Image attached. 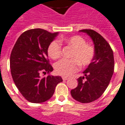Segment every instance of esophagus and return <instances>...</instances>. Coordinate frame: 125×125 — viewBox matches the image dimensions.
<instances>
[{
	"mask_svg": "<svg viewBox=\"0 0 125 125\" xmlns=\"http://www.w3.org/2000/svg\"><path fill=\"white\" fill-rule=\"evenodd\" d=\"M62 79L63 80V81H67V80L69 79V78H68V77H62Z\"/></svg>",
	"mask_w": 125,
	"mask_h": 125,
	"instance_id": "34e87169",
	"label": "esophagus"
}]
</instances>
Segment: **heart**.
I'll list each match as a JSON object with an SVG mask.
<instances>
[{"instance_id": "heart-1", "label": "heart", "mask_w": 125, "mask_h": 125, "mask_svg": "<svg viewBox=\"0 0 125 125\" xmlns=\"http://www.w3.org/2000/svg\"><path fill=\"white\" fill-rule=\"evenodd\" d=\"M73 48L70 60L63 59L54 65L55 71L58 75L69 77L79 70V65L81 67L88 65L94 58L95 50L90 44H86L85 39L79 35L60 39ZM48 54L51 58L56 60L62 54V44L58 41H53L48 47Z\"/></svg>"}]
</instances>
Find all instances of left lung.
I'll use <instances>...</instances> for the list:
<instances>
[{
    "mask_svg": "<svg viewBox=\"0 0 125 125\" xmlns=\"http://www.w3.org/2000/svg\"><path fill=\"white\" fill-rule=\"evenodd\" d=\"M80 31L91 37L95 54L92 62L83 71L84 77L78 79V86L71 90V94L79 102L90 103L98 99L109 85L114 71L113 52L109 43L98 33L92 29Z\"/></svg>",
    "mask_w": 125,
    "mask_h": 125,
    "instance_id": "left-lung-1",
    "label": "left lung"
}]
</instances>
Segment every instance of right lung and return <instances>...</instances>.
I'll use <instances>...</instances> for the list:
<instances>
[{"label": "right lung", "instance_id": "obj_1", "mask_svg": "<svg viewBox=\"0 0 125 125\" xmlns=\"http://www.w3.org/2000/svg\"><path fill=\"white\" fill-rule=\"evenodd\" d=\"M58 34L42 29H29L20 36L12 50V79L23 96L31 103L48 100L56 85L63 81L60 76L50 75L53 67L48 59V47ZM41 72L48 75L41 77Z\"/></svg>", "mask_w": 125, "mask_h": 125}]
</instances>
